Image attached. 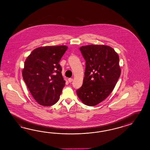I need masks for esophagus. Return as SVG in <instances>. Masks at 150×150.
I'll return each mask as SVG.
<instances>
[{
  "mask_svg": "<svg viewBox=\"0 0 150 150\" xmlns=\"http://www.w3.org/2000/svg\"><path fill=\"white\" fill-rule=\"evenodd\" d=\"M68 81H69V83H71V82L73 81V79H72V78H69V79H68Z\"/></svg>",
  "mask_w": 150,
  "mask_h": 150,
  "instance_id": "esophagus-1",
  "label": "esophagus"
}]
</instances>
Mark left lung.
Here are the masks:
<instances>
[{"mask_svg":"<svg viewBox=\"0 0 150 150\" xmlns=\"http://www.w3.org/2000/svg\"><path fill=\"white\" fill-rule=\"evenodd\" d=\"M79 49L86 66L77 96L85 105L95 106L105 100L115 86L121 74L119 57L107 45H90Z\"/></svg>","mask_w":150,"mask_h":150,"instance_id":"left-lung-1","label":"left lung"}]
</instances>
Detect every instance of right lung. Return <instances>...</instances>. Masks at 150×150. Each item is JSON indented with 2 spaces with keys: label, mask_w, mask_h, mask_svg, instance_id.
<instances>
[{
  "label": "right lung",
  "mask_w": 150,
  "mask_h": 150,
  "mask_svg": "<svg viewBox=\"0 0 150 150\" xmlns=\"http://www.w3.org/2000/svg\"><path fill=\"white\" fill-rule=\"evenodd\" d=\"M67 50L66 46L38 47L24 62L23 79L35 100L43 106L58 102L65 85L59 64Z\"/></svg>",
  "instance_id": "1"
}]
</instances>
